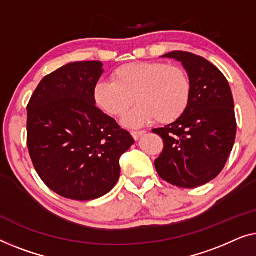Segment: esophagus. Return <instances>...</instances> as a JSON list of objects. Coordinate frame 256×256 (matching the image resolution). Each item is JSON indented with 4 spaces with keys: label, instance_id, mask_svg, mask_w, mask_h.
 <instances>
[{
    "label": "esophagus",
    "instance_id": "esophagus-1",
    "mask_svg": "<svg viewBox=\"0 0 256 256\" xmlns=\"http://www.w3.org/2000/svg\"><path fill=\"white\" fill-rule=\"evenodd\" d=\"M146 133V131H131V134L133 138H134L136 140H138L140 136H144Z\"/></svg>",
    "mask_w": 256,
    "mask_h": 256
}]
</instances>
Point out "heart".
Segmentation results:
<instances>
[{
    "label": "heart",
    "instance_id": "obj_1",
    "mask_svg": "<svg viewBox=\"0 0 256 256\" xmlns=\"http://www.w3.org/2000/svg\"><path fill=\"white\" fill-rule=\"evenodd\" d=\"M136 100L139 104L125 118L130 126L150 120L172 123L182 116L192 97V82L180 66L159 61H136L116 68L112 80H100L94 100L100 109L123 117Z\"/></svg>",
    "mask_w": 256,
    "mask_h": 256
}]
</instances>
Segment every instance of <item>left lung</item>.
Segmentation results:
<instances>
[{
	"label": "left lung",
	"mask_w": 256,
	"mask_h": 256,
	"mask_svg": "<svg viewBox=\"0 0 256 256\" xmlns=\"http://www.w3.org/2000/svg\"><path fill=\"white\" fill-rule=\"evenodd\" d=\"M162 56L182 62L192 82V97L174 123L153 130L164 144L154 164L160 178L170 184L196 188L217 178L234 145L232 92L224 74L204 58L183 51Z\"/></svg>",
	"instance_id": "1"
}]
</instances>
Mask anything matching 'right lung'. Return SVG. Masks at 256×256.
<instances>
[{
	"instance_id": "add662e5",
	"label": "right lung",
	"mask_w": 256,
	"mask_h": 256,
	"mask_svg": "<svg viewBox=\"0 0 256 256\" xmlns=\"http://www.w3.org/2000/svg\"><path fill=\"white\" fill-rule=\"evenodd\" d=\"M100 61H78L46 75L28 104V147L42 182L75 200L100 198L120 180L134 139L95 106Z\"/></svg>"
}]
</instances>
